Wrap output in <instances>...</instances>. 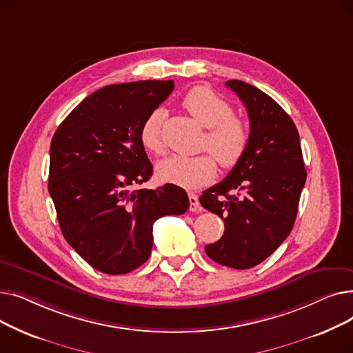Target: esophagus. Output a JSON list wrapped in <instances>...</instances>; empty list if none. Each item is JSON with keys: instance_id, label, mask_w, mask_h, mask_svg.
<instances>
[{"instance_id": "obj_1", "label": "esophagus", "mask_w": 353, "mask_h": 353, "mask_svg": "<svg viewBox=\"0 0 353 353\" xmlns=\"http://www.w3.org/2000/svg\"><path fill=\"white\" fill-rule=\"evenodd\" d=\"M189 203H190V212H200V203L199 197L194 193H189Z\"/></svg>"}]
</instances>
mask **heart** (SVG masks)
I'll return each mask as SVG.
<instances>
[{
    "label": "heart",
    "mask_w": 353,
    "mask_h": 353,
    "mask_svg": "<svg viewBox=\"0 0 353 353\" xmlns=\"http://www.w3.org/2000/svg\"><path fill=\"white\" fill-rule=\"evenodd\" d=\"M181 104L199 124L208 128L203 148L210 150L223 169H232L243 159L250 143V130L245 120L232 116L233 108L226 100L206 87H194ZM161 120V110H154L140 128L143 147L157 156L164 153ZM212 157L209 153L193 157L173 156L159 163L156 173L160 180L184 189L201 188L216 176L217 165Z\"/></svg>",
    "instance_id": "1"
}]
</instances>
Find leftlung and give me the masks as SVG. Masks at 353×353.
<instances>
[{
  "label": "left lung",
  "mask_w": 353,
  "mask_h": 353,
  "mask_svg": "<svg viewBox=\"0 0 353 353\" xmlns=\"http://www.w3.org/2000/svg\"><path fill=\"white\" fill-rule=\"evenodd\" d=\"M226 85L246 105L250 143L229 174L200 196V205L225 221L223 236L205 250L219 265L250 269L292 232L306 169L298 128L286 111L252 84Z\"/></svg>",
  "instance_id": "obj_1"
}]
</instances>
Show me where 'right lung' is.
Here are the masks:
<instances>
[{"label": "right lung", "mask_w": 353, "mask_h": 353, "mask_svg": "<svg viewBox=\"0 0 353 353\" xmlns=\"http://www.w3.org/2000/svg\"><path fill=\"white\" fill-rule=\"evenodd\" d=\"M173 88L172 80L105 85L74 108L52 136L48 192L60 229L103 273L141 266L152 253L154 221L189 209L186 192L170 183L130 190L153 174L140 128Z\"/></svg>", "instance_id": "obj_1"}]
</instances>
